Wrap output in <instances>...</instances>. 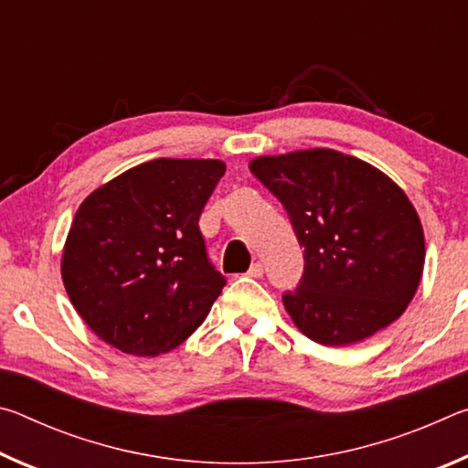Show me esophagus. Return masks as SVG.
I'll return each instance as SVG.
<instances>
[{
    "instance_id": "obj_1",
    "label": "esophagus",
    "mask_w": 468,
    "mask_h": 468,
    "mask_svg": "<svg viewBox=\"0 0 468 468\" xmlns=\"http://www.w3.org/2000/svg\"><path fill=\"white\" fill-rule=\"evenodd\" d=\"M248 274L251 276V279H260V276L264 274V264H262V262L251 264V266H250V271H248Z\"/></svg>"
}]
</instances>
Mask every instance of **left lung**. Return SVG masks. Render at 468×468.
<instances>
[{"instance_id": "8db88e82", "label": "left lung", "mask_w": 468, "mask_h": 468, "mask_svg": "<svg viewBox=\"0 0 468 468\" xmlns=\"http://www.w3.org/2000/svg\"><path fill=\"white\" fill-rule=\"evenodd\" d=\"M305 250L282 303L307 338L353 345L386 328L413 299L425 262L423 229L405 192L371 165L315 148L253 158Z\"/></svg>"}]
</instances>
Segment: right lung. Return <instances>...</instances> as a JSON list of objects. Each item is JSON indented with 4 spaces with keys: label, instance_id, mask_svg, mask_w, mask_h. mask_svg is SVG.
<instances>
[{
    "label": "right lung",
    "instance_id": "add662e5",
    "mask_svg": "<svg viewBox=\"0 0 468 468\" xmlns=\"http://www.w3.org/2000/svg\"><path fill=\"white\" fill-rule=\"evenodd\" d=\"M223 176L220 161L156 158L82 202L61 276L99 338L154 357L204 322L227 281L210 262L197 220Z\"/></svg>",
    "mask_w": 468,
    "mask_h": 468
}]
</instances>
